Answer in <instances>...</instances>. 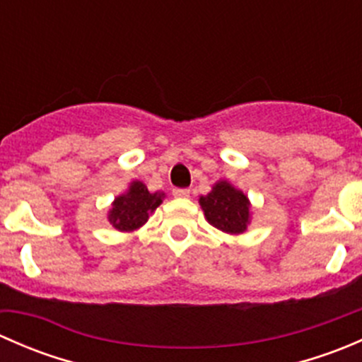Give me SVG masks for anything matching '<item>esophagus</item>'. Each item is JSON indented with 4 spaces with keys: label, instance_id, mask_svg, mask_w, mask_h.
Returning <instances> with one entry per match:
<instances>
[{
    "label": "esophagus",
    "instance_id": "1",
    "mask_svg": "<svg viewBox=\"0 0 362 362\" xmlns=\"http://www.w3.org/2000/svg\"><path fill=\"white\" fill-rule=\"evenodd\" d=\"M175 198H189L191 196V191L189 189H173Z\"/></svg>",
    "mask_w": 362,
    "mask_h": 362
}]
</instances>
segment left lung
<instances>
[{"mask_svg":"<svg viewBox=\"0 0 362 362\" xmlns=\"http://www.w3.org/2000/svg\"><path fill=\"white\" fill-rule=\"evenodd\" d=\"M204 217L214 228L229 235L247 231L250 224V202L228 180H218L206 196L199 198Z\"/></svg>","mask_w":362,"mask_h":362,"instance_id":"8db88e82","label":"left lung"}]
</instances>
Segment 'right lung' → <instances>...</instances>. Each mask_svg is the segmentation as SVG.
<instances>
[{"label":"right lung","mask_w":362,"mask_h":362,"mask_svg":"<svg viewBox=\"0 0 362 362\" xmlns=\"http://www.w3.org/2000/svg\"><path fill=\"white\" fill-rule=\"evenodd\" d=\"M163 198L164 192L152 194L144 182H131L129 189L113 199L108 221L117 231H134L148 221V215L163 203Z\"/></svg>","instance_id":"right-lung-1"}]
</instances>
